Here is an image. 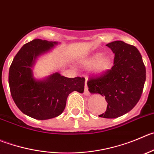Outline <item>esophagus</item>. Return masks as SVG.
Returning <instances> with one entry per match:
<instances>
[{
	"instance_id": "1",
	"label": "esophagus",
	"mask_w": 154,
	"mask_h": 154,
	"mask_svg": "<svg viewBox=\"0 0 154 154\" xmlns=\"http://www.w3.org/2000/svg\"><path fill=\"white\" fill-rule=\"evenodd\" d=\"M84 95H85V96H89V95H90V93H89V91H88V88H87V80H86V83H85V90H84Z\"/></svg>"
}]
</instances>
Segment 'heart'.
<instances>
[{
	"label": "heart",
	"mask_w": 154,
	"mask_h": 154,
	"mask_svg": "<svg viewBox=\"0 0 154 154\" xmlns=\"http://www.w3.org/2000/svg\"><path fill=\"white\" fill-rule=\"evenodd\" d=\"M86 67H90L95 64V71L98 74L105 73L109 68L111 64V59L108 55L102 54L101 53H95L89 57L83 62Z\"/></svg>",
	"instance_id": "obj_1"
}]
</instances>
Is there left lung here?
<instances>
[{"label":"left lung","mask_w":154,"mask_h":154,"mask_svg":"<svg viewBox=\"0 0 154 154\" xmlns=\"http://www.w3.org/2000/svg\"><path fill=\"white\" fill-rule=\"evenodd\" d=\"M115 54L114 65L101 77L87 82L89 92L100 94L108 103L100 117L116 119L133 109L140 98L146 80V68L136 47L122 41L106 45Z\"/></svg>","instance_id":"obj_1"}]
</instances>
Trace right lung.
Instances as JSON below:
<instances>
[{
	"mask_svg": "<svg viewBox=\"0 0 154 154\" xmlns=\"http://www.w3.org/2000/svg\"><path fill=\"white\" fill-rule=\"evenodd\" d=\"M58 44L32 40L20 48L10 67L9 86L14 103L23 114L37 120L60 116L65 109L68 95L73 91H84V77L68 78L58 72L42 79L34 76L37 59Z\"/></svg>",
	"mask_w": 154,
	"mask_h": 154,
	"instance_id": "add662e5",
	"label": "right lung"
}]
</instances>
